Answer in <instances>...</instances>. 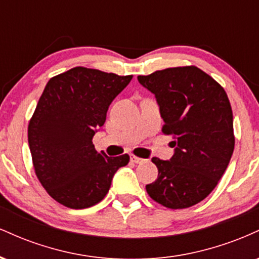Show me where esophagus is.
<instances>
[{"label": "esophagus", "instance_id": "34e87169", "mask_svg": "<svg viewBox=\"0 0 259 259\" xmlns=\"http://www.w3.org/2000/svg\"><path fill=\"white\" fill-rule=\"evenodd\" d=\"M130 160H132L133 163H136V164H140V163L145 162V159L140 158V157H136V156H130Z\"/></svg>", "mask_w": 259, "mask_h": 259}]
</instances>
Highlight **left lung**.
I'll return each mask as SVG.
<instances>
[{
    "label": "left lung",
    "mask_w": 259,
    "mask_h": 259,
    "mask_svg": "<svg viewBox=\"0 0 259 259\" xmlns=\"http://www.w3.org/2000/svg\"><path fill=\"white\" fill-rule=\"evenodd\" d=\"M139 82L156 97L162 132L173 135L169 160L153 157L158 178L146 185L150 197L171 209L191 207L207 197L234 152L233 111L227 92L200 68H167Z\"/></svg>",
    "instance_id": "8db88e82"
}]
</instances>
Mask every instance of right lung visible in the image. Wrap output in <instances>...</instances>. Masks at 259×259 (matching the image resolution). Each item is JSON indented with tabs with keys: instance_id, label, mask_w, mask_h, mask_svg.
Segmentation results:
<instances>
[{
	"instance_id": "right-lung-1",
	"label": "right lung",
	"mask_w": 259,
	"mask_h": 259,
	"mask_svg": "<svg viewBox=\"0 0 259 259\" xmlns=\"http://www.w3.org/2000/svg\"><path fill=\"white\" fill-rule=\"evenodd\" d=\"M133 75L75 67L53 76L28 126L35 173L53 200L73 209L99 203L129 156L97 152L92 138Z\"/></svg>"
}]
</instances>
